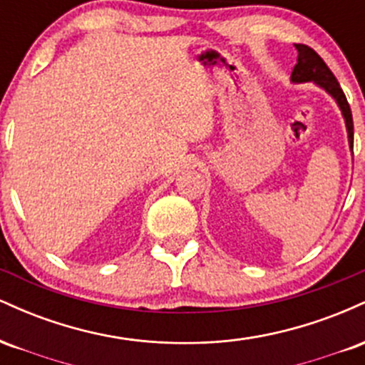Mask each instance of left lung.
Segmentation results:
<instances>
[{"label": "left lung", "instance_id": "left-lung-1", "mask_svg": "<svg viewBox=\"0 0 365 365\" xmlns=\"http://www.w3.org/2000/svg\"><path fill=\"white\" fill-rule=\"evenodd\" d=\"M295 48L299 51V56H297V65L293 66L290 81L293 83L314 82L317 87L328 92L331 98L336 101L338 108L341 110L343 118H345L350 150H354V120H351L350 104L346 101L336 77H334L333 72L328 68V65L322 61V58L312 48H309L305 44H295Z\"/></svg>", "mask_w": 365, "mask_h": 365}]
</instances>
